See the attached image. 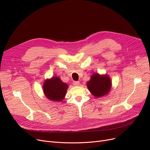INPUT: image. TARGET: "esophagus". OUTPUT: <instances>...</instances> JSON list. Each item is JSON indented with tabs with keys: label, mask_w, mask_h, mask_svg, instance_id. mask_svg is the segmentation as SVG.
I'll return each mask as SVG.
<instances>
[{
	"label": "esophagus",
	"mask_w": 150,
	"mask_h": 150,
	"mask_svg": "<svg viewBox=\"0 0 150 150\" xmlns=\"http://www.w3.org/2000/svg\"><path fill=\"white\" fill-rule=\"evenodd\" d=\"M73 84H74V86H79V84H80V81H74V83H73Z\"/></svg>",
	"instance_id": "1"
}]
</instances>
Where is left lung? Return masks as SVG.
<instances>
[{
  "label": "left lung",
  "instance_id": "1",
  "mask_svg": "<svg viewBox=\"0 0 150 150\" xmlns=\"http://www.w3.org/2000/svg\"><path fill=\"white\" fill-rule=\"evenodd\" d=\"M86 84L92 95L96 98H100L109 93L111 89L112 81L108 75L95 73L91 75L90 80Z\"/></svg>",
  "mask_w": 150,
  "mask_h": 150
}]
</instances>
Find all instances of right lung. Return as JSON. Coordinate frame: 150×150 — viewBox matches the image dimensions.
Wrapping results in <instances>:
<instances>
[{"mask_svg": "<svg viewBox=\"0 0 150 150\" xmlns=\"http://www.w3.org/2000/svg\"><path fill=\"white\" fill-rule=\"evenodd\" d=\"M45 96L51 101H61L64 100L68 84L62 82L58 76H53L45 80L42 86Z\"/></svg>", "mask_w": 150, "mask_h": 150, "instance_id": "1", "label": "right lung"}]
</instances>
